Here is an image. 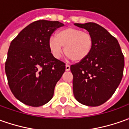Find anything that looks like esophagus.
<instances>
[{
    "mask_svg": "<svg viewBox=\"0 0 129 129\" xmlns=\"http://www.w3.org/2000/svg\"><path fill=\"white\" fill-rule=\"evenodd\" d=\"M66 71H70V66H69L68 64L66 65Z\"/></svg>",
    "mask_w": 129,
    "mask_h": 129,
    "instance_id": "esophagus-1",
    "label": "esophagus"
}]
</instances>
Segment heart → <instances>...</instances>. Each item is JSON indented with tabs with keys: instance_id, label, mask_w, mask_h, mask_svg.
Masks as SVG:
<instances>
[{
	"instance_id": "1",
	"label": "heart",
	"mask_w": 129,
	"mask_h": 129,
	"mask_svg": "<svg viewBox=\"0 0 129 129\" xmlns=\"http://www.w3.org/2000/svg\"><path fill=\"white\" fill-rule=\"evenodd\" d=\"M94 37L90 32L69 27L57 32L49 41L51 52L56 58L61 57L62 47L66 56L71 61L82 62L90 55L94 47Z\"/></svg>"
}]
</instances>
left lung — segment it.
I'll list each match as a JSON object with an SVG mask.
<instances>
[{
	"mask_svg": "<svg viewBox=\"0 0 129 129\" xmlns=\"http://www.w3.org/2000/svg\"><path fill=\"white\" fill-rule=\"evenodd\" d=\"M94 37V47L85 61L71 66L73 90L80 103L90 107L104 104L111 98L122 79L124 56L117 39L94 22L75 23Z\"/></svg>",
	"mask_w": 129,
	"mask_h": 129,
	"instance_id": "8db88e82",
	"label": "left lung"
}]
</instances>
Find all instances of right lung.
Returning a JSON list of instances; mask_svg holds the SVG:
<instances>
[{
	"label": "right lung",
	"mask_w": 129,
	"mask_h": 129,
	"mask_svg": "<svg viewBox=\"0 0 129 129\" xmlns=\"http://www.w3.org/2000/svg\"><path fill=\"white\" fill-rule=\"evenodd\" d=\"M63 26L58 21H35L10 43L5 65L8 82L14 96L25 105L42 106L53 98L66 63L52 55L49 41Z\"/></svg>",
	"instance_id": "1"
}]
</instances>
